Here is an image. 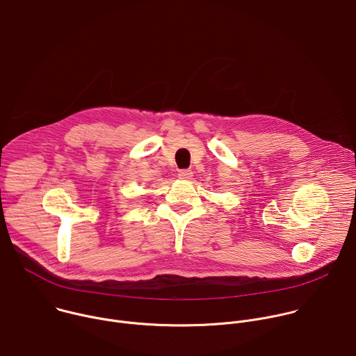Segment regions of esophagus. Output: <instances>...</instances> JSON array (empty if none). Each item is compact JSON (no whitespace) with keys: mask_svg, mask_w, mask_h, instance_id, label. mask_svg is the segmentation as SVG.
Segmentation results:
<instances>
[{"mask_svg":"<svg viewBox=\"0 0 356 356\" xmlns=\"http://www.w3.org/2000/svg\"><path fill=\"white\" fill-rule=\"evenodd\" d=\"M177 176H179V179L187 180V179H191V177H193V172L188 170V169H181V170H179Z\"/></svg>","mask_w":356,"mask_h":356,"instance_id":"esophagus-1","label":"esophagus"}]
</instances>
